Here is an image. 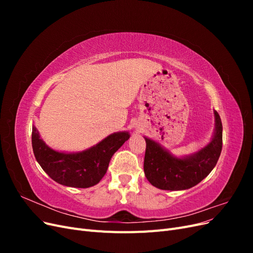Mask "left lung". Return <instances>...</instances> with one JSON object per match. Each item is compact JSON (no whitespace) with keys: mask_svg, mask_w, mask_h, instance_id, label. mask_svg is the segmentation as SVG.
I'll return each mask as SVG.
<instances>
[{"mask_svg":"<svg viewBox=\"0 0 253 253\" xmlns=\"http://www.w3.org/2000/svg\"><path fill=\"white\" fill-rule=\"evenodd\" d=\"M214 118L215 124L210 142L190 155L175 156L158 141L144 137L147 148L143 170L151 185L162 190H187L210 174L223 147V126L216 111H214Z\"/></svg>","mask_w":253,"mask_h":253,"instance_id":"1","label":"left lung"}]
</instances>
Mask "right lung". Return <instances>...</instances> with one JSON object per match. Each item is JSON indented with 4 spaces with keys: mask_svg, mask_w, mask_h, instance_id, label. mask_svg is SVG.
I'll use <instances>...</instances> for the list:
<instances>
[{
    "mask_svg": "<svg viewBox=\"0 0 253 253\" xmlns=\"http://www.w3.org/2000/svg\"><path fill=\"white\" fill-rule=\"evenodd\" d=\"M129 136L116 132L84 151L61 152L48 147L33 126L32 143L37 162L51 179L66 187L89 188L102 179L112 156Z\"/></svg>",
    "mask_w": 253,
    "mask_h": 253,
    "instance_id": "right-lung-1",
    "label": "right lung"
}]
</instances>
